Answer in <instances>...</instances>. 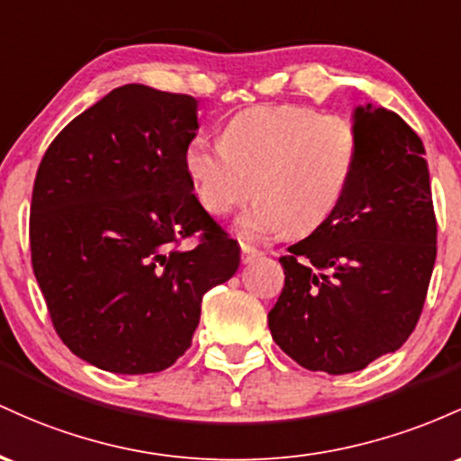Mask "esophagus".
<instances>
[{
	"instance_id": "34e87169",
	"label": "esophagus",
	"mask_w": 461,
	"mask_h": 461,
	"mask_svg": "<svg viewBox=\"0 0 461 461\" xmlns=\"http://www.w3.org/2000/svg\"><path fill=\"white\" fill-rule=\"evenodd\" d=\"M261 255H263V252L258 250V248L250 246V244H241V261H244V263L255 261V258L261 257Z\"/></svg>"
}]
</instances>
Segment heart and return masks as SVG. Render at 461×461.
Returning a JSON list of instances; mask_svg holds the SVG:
<instances>
[{"instance_id": "b5f03b06", "label": "heart", "mask_w": 461, "mask_h": 461, "mask_svg": "<svg viewBox=\"0 0 461 461\" xmlns=\"http://www.w3.org/2000/svg\"><path fill=\"white\" fill-rule=\"evenodd\" d=\"M220 142L194 139L185 167L213 217L232 213L255 191L258 200L240 220L250 240L320 229L342 203L359 157V132L348 117L300 104L246 108L224 123Z\"/></svg>"}]
</instances>
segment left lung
<instances>
[{
  "instance_id": "left-lung-1",
  "label": "left lung",
  "mask_w": 461,
  "mask_h": 461,
  "mask_svg": "<svg viewBox=\"0 0 461 461\" xmlns=\"http://www.w3.org/2000/svg\"><path fill=\"white\" fill-rule=\"evenodd\" d=\"M359 157L335 213L281 257L274 342L307 370H364L407 342L425 307L438 221L420 137L387 108H357Z\"/></svg>"
}]
</instances>
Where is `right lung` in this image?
<instances>
[{
    "mask_svg": "<svg viewBox=\"0 0 461 461\" xmlns=\"http://www.w3.org/2000/svg\"><path fill=\"white\" fill-rule=\"evenodd\" d=\"M198 100L123 85L43 154L30 204L32 270L56 333L80 359L148 375L191 346L200 303L240 267V246L204 211L185 154ZM199 232V244H179Z\"/></svg>",
    "mask_w": 461,
    "mask_h": 461,
    "instance_id": "1",
    "label": "right lung"
}]
</instances>
